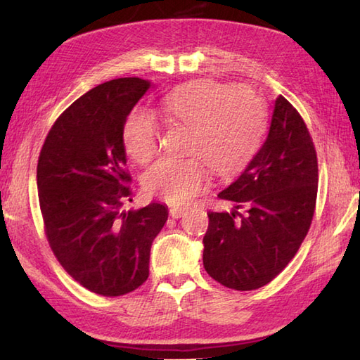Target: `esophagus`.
<instances>
[{
	"label": "esophagus",
	"instance_id": "1",
	"mask_svg": "<svg viewBox=\"0 0 360 360\" xmlns=\"http://www.w3.org/2000/svg\"><path fill=\"white\" fill-rule=\"evenodd\" d=\"M184 212H186V209H182V207H172L170 209V217L172 218H181L182 215H184Z\"/></svg>",
	"mask_w": 360,
	"mask_h": 360
}]
</instances>
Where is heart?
Instances as JSON below:
<instances>
[{
    "label": "heart",
    "instance_id": "obj_1",
    "mask_svg": "<svg viewBox=\"0 0 360 360\" xmlns=\"http://www.w3.org/2000/svg\"><path fill=\"white\" fill-rule=\"evenodd\" d=\"M160 111L173 124L190 129L187 158H162L145 170L143 188L151 196L182 204L200 193L209 181L207 166L229 174L244 165L257 151L264 131L266 111L262 98L244 86L200 80L168 93ZM160 128L148 111L128 114L122 141L127 155L139 164L148 162L159 148Z\"/></svg>",
    "mask_w": 360,
    "mask_h": 360
}]
</instances>
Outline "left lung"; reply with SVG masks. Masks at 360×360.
<instances>
[{"mask_svg":"<svg viewBox=\"0 0 360 360\" xmlns=\"http://www.w3.org/2000/svg\"><path fill=\"white\" fill-rule=\"evenodd\" d=\"M317 182V153L307 124L278 96L262 148L218 195L235 202V210L209 212L202 262L210 277L236 290H254L277 277L309 231Z\"/></svg>","mask_w":360,"mask_h":360,"instance_id":"left-lung-1","label":"left lung"}]
</instances>
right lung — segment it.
Returning <instances> with one entry per match:
<instances>
[{
    "label": "right lung",
    "mask_w": 360,
    "mask_h": 360,
    "mask_svg": "<svg viewBox=\"0 0 360 360\" xmlns=\"http://www.w3.org/2000/svg\"><path fill=\"white\" fill-rule=\"evenodd\" d=\"M150 82H105L53 122L38 156L37 187L46 238L63 269L98 295L119 297L148 278L151 243L168 210L131 201L122 128Z\"/></svg>",
    "instance_id": "add662e5"
}]
</instances>
